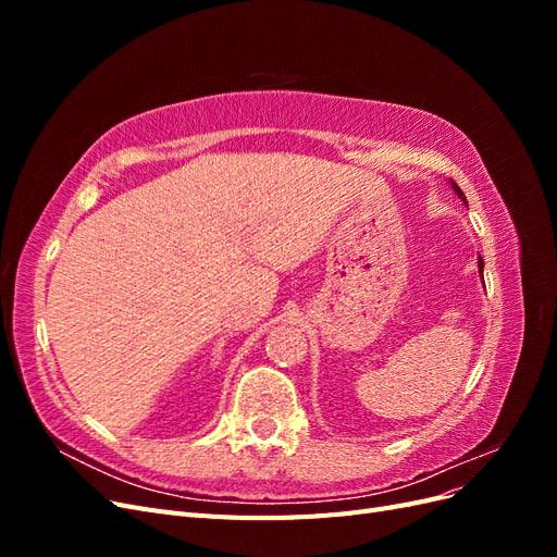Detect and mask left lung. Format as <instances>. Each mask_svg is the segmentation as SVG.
Returning a JSON list of instances; mask_svg holds the SVG:
<instances>
[{"label": "left lung", "mask_w": 557, "mask_h": 557, "mask_svg": "<svg viewBox=\"0 0 557 557\" xmlns=\"http://www.w3.org/2000/svg\"><path fill=\"white\" fill-rule=\"evenodd\" d=\"M450 183H453V190H455V193H458V197H460V199L465 201V205H467V197H465V193H462V190L458 188V183H455V181H450ZM479 272L483 274V260H481V258H479Z\"/></svg>", "instance_id": "8db88e82"}]
</instances>
